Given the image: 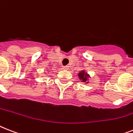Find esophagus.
<instances>
[{"mask_svg":"<svg viewBox=\"0 0 133 133\" xmlns=\"http://www.w3.org/2000/svg\"><path fill=\"white\" fill-rule=\"evenodd\" d=\"M63 68L65 69V70H68V69H69L68 66H63Z\"/></svg>","mask_w":133,"mask_h":133,"instance_id":"34e87169","label":"esophagus"}]
</instances>
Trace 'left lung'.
I'll list each match as a JSON object with an SVG mask.
<instances>
[{"label":"left lung","mask_w":133,"mask_h":133,"mask_svg":"<svg viewBox=\"0 0 133 133\" xmlns=\"http://www.w3.org/2000/svg\"><path fill=\"white\" fill-rule=\"evenodd\" d=\"M88 77L89 75H88L87 73L85 72L84 70H82L81 72L79 73V79L82 81V82H86V83H88Z\"/></svg>","instance_id":"8db88e82"}]
</instances>
